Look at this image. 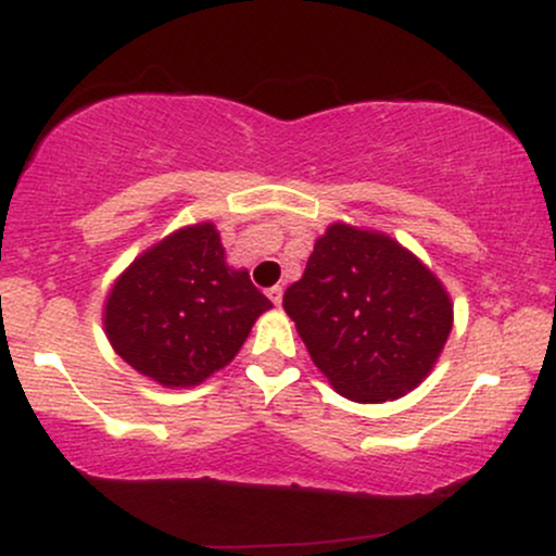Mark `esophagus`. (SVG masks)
<instances>
[{
  "mask_svg": "<svg viewBox=\"0 0 556 556\" xmlns=\"http://www.w3.org/2000/svg\"><path fill=\"white\" fill-rule=\"evenodd\" d=\"M266 295H269V300H271V303L274 305H279V303H282V287H269V290H266Z\"/></svg>",
  "mask_w": 556,
  "mask_h": 556,
  "instance_id": "obj_1",
  "label": "esophagus"
}]
</instances>
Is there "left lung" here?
<instances>
[{"mask_svg": "<svg viewBox=\"0 0 556 556\" xmlns=\"http://www.w3.org/2000/svg\"><path fill=\"white\" fill-rule=\"evenodd\" d=\"M311 361L353 402L397 400L431 374L452 331V300L389 235L337 222L282 300Z\"/></svg>", "mask_w": 556, "mask_h": 556, "instance_id": "obj_1", "label": "left lung"}]
</instances>
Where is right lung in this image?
<instances>
[{
  "instance_id": "1",
  "label": "right lung",
  "mask_w": 556,
  "mask_h": 556,
  "mask_svg": "<svg viewBox=\"0 0 556 556\" xmlns=\"http://www.w3.org/2000/svg\"><path fill=\"white\" fill-rule=\"evenodd\" d=\"M271 300L229 269L212 222L182 227L119 274L104 305L114 353L162 387H195L238 355Z\"/></svg>"
}]
</instances>
